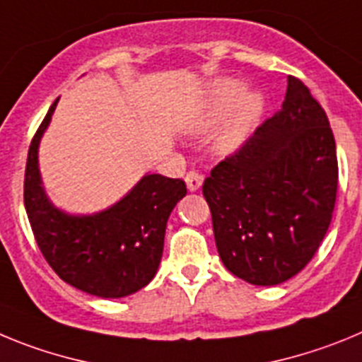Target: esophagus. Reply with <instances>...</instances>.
I'll return each mask as SVG.
<instances>
[{
    "label": "esophagus",
    "instance_id": "34e87169",
    "mask_svg": "<svg viewBox=\"0 0 362 362\" xmlns=\"http://www.w3.org/2000/svg\"><path fill=\"white\" fill-rule=\"evenodd\" d=\"M185 184H187L189 191H198L202 187V184H204V177L200 173H197V171H189L185 175Z\"/></svg>",
    "mask_w": 362,
    "mask_h": 362
}]
</instances>
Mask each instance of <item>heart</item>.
I'll list each match as a JSON object with an SVG mask.
<instances>
[{"label": "heart", "mask_w": 362, "mask_h": 362, "mask_svg": "<svg viewBox=\"0 0 362 362\" xmlns=\"http://www.w3.org/2000/svg\"><path fill=\"white\" fill-rule=\"evenodd\" d=\"M265 108L262 93H247V84L234 77H223L211 84L182 120V128L191 135H202L223 122L216 135V148L230 153L247 141Z\"/></svg>", "instance_id": "1"}]
</instances>
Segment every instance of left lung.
<instances>
[{
	"instance_id": "obj_1",
	"label": "left lung",
	"mask_w": 362,
	"mask_h": 362,
	"mask_svg": "<svg viewBox=\"0 0 362 362\" xmlns=\"http://www.w3.org/2000/svg\"><path fill=\"white\" fill-rule=\"evenodd\" d=\"M337 177L327 113L288 76L281 110L214 165L202 187L227 270L270 286L305 269L330 226Z\"/></svg>"
}]
</instances>
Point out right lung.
<instances>
[{
	"mask_svg": "<svg viewBox=\"0 0 362 362\" xmlns=\"http://www.w3.org/2000/svg\"><path fill=\"white\" fill-rule=\"evenodd\" d=\"M55 99L28 148L25 209L37 247L68 285L99 298H124L155 278L168 218L185 197L184 180L146 175L110 209L88 216L57 209L45 193L37 148L57 106Z\"/></svg>",
	"mask_w": 362,
	"mask_h": 362,
	"instance_id": "add662e5",
	"label": "right lung"
}]
</instances>
